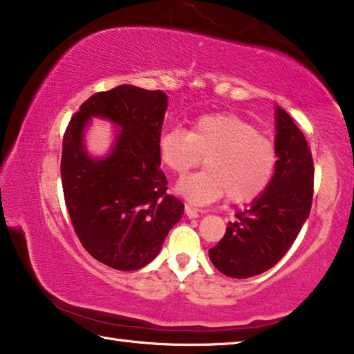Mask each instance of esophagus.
<instances>
[{
    "mask_svg": "<svg viewBox=\"0 0 354 354\" xmlns=\"http://www.w3.org/2000/svg\"><path fill=\"white\" fill-rule=\"evenodd\" d=\"M185 214H187L189 218H196L201 214V211H198V209H195V207H192L190 205H185Z\"/></svg>",
    "mask_w": 354,
    "mask_h": 354,
    "instance_id": "1",
    "label": "esophagus"
}]
</instances>
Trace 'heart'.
<instances>
[{
	"label": "heart",
	"mask_w": 354,
	"mask_h": 354,
	"mask_svg": "<svg viewBox=\"0 0 354 354\" xmlns=\"http://www.w3.org/2000/svg\"><path fill=\"white\" fill-rule=\"evenodd\" d=\"M159 159L167 169L183 176L200 165L205 169L178 184L179 194L195 205L226 198L247 203L270 184L277 167V147L253 124L234 115H206L190 131L170 128L158 142Z\"/></svg>",
	"instance_id": "obj_1"
}]
</instances>
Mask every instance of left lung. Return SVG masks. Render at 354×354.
I'll return each mask as SVG.
<instances>
[{
    "label": "left lung",
    "instance_id": "left-lung-1",
    "mask_svg": "<svg viewBox=\"0 0 354 354\" xmlns=\"http://www.w3.org/2000/svg\"><path fill=\"white\" fill-rule=\"evenodd\" d=\"M274 113L278 160L272 181L209 250L215 268L231 278L256 277L278 263L313 206L314 160L308 142L284 109L277 107Z\"/></svg>",
    "mask_w": 354,
    "mask_h": 354
}]
</instances>
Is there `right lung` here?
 Segmentation results:
<instances>
[{
  "label": "right lung",
  "mask_w": 354,
  "mask_h": 354,
  "mask_svg": "<svg viewBox=\"0 0 354 354\" xmlns=\"http://www.w3.org/2000/svg\"><path fill=\"white\" fill-rule=\"evenodd\" d=\"M162 91L118 86L92 95L71 117L62 142L65 206L82 247L115 270L133 272L151 262L184 212L167 194L158 142L167 111ZM91 116L120 128L111 154L92 160L82 133Z\"/></svg>",
  "instance_id": "1"
}]
</instances>
